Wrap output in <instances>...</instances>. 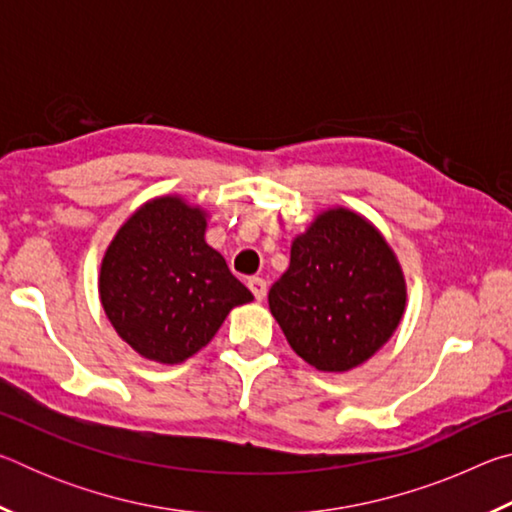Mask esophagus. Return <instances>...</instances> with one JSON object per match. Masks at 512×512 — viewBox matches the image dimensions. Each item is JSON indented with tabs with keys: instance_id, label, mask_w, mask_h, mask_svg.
Instances as JSON below:
<instances>
[{
	"instance_id": "obj_1",
	"label": "esophagus",
	"mask_w": 512,
	"mask_h": 512,
	"mask_svg": "<svg viewBox=\"0 0 512 512\" xmlns=\"http://www.w3.org/2000/svg\"><path fill=\"white\" fill-rule=\"evenodd\" d=\"M248 289L253 291L255 300L262 302L266 298V280H262V277H250L248 280Z\"/></svg>"
}]
</instances>
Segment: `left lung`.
Listing matches in <instances>:
<instances>
[{
	"label": "left lung",
	"instance_id": "1",
	"mask_svg": "<svg viewBox=\"0 0 512 512\" xmlns=\"http://www.w3.org/2000/svg\"><path fill=\"white\" fill-rule=\"evenodd\" d=\"M268 307L298 357L316 370L345 372L391 339L406 282L375 225L332 207L293 239L291 264L268 291Z\"/></svg>",
	"mask_w": 512,
	"mask_h": 512
}]
</instances>
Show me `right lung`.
Returning <instances> with one entry per match:
<instances>
[{
    "instance_id": "1",
    "label": "right lung",
    "mask_w": 512,
    "mask_h": 512,
    "mask_svg": "<svg viewBox=\"0 0 512 512\" xmlns=\"http://www.w3.org/2000/svg\"><path fill=\"white\" fill-rule=\"evenodd\" d=\"M207 214L180 196L144 203L103 255L99 298L115 332L144 359L183 363L253 300L205 241Z\"/></svg>"
}]
</instances>
